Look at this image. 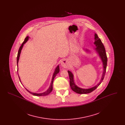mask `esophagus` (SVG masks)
Wrapping results in <instances>:
<instances>
[{
	"mask_svg": "<svg viewBox=\"0 0 125 125\" xmlns=\"http://www.w3.org/2000/svg\"><path fill=\"white\" fill-rule=\"evenodd\" d=\"M61 65L64 68L67 67V66L68 65V63L67 60H62L61 62Z\"/></svg>",
	"mask_w": 125,
	"mask_h": 125,
	"instance_id": "esophagus-1",
	"label": "esophagus"
}]
</instances>
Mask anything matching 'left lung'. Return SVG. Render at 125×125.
Here are the masks:
<instances>
[{
  "label": "left lung",
  "instance_id": "obj_1",
  "mask_svg": "<svg viewBox=\"0 0 125 125\" xmlns=\"http://www.w3.org/2000/svg\"><path fill=\"white\" fill-rule=\"evenodd\" d=\"M95 42H94V44L95 45L96 48L95 49V50L96 52L98 54L99 57L100 58L101 60L103 63V71L102 75L101 77V80L98 83L95 85V86L89 88V89H83L77 86L74 82L73 80V74L70 71H68V73L69 76V79H70V86L71 88V89L74 91L75 92L77 93L78 94H88L89 93H91L94 90H95L101 84L103 80L104 79V77L105 74L106 72V66H107V58L105 52V49L104 47L102 42L101 41L100 39L98 37V36L96 34H95ZM84 50L86 52H90V51L88 50Z\"/></svg>",
  "mask_w": 125,
  "mask_h": 125
}]
</instances>
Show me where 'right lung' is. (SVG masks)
<instances>
[{"mask_svg":"<svg viewBox=\"0 0 125 125\" xmlns=\"http://www.w3.org/2000/svg\"><path fill=\"white\" fill-rule=\"evenodd\" d=\"M29 36H27L25 40H24V42H23V43H22L21 45V47L19 48V51H18V55H17V72H18V62H19V58H20V54L21 53V50L23 48V46L24 45V44L27 42L29 39ZM60 72V68H59V65H57V66L56 67L55 69V71L54 72L53 74V75H52V82H51V83L50 84V86L49 87V88H48V89L45 92L42 93H34V92H30V91H29V90H28L27 89H26V90L30 93V94H32L33 95H36V96H45V95H49L52 90L53 89V88H52V84H53V82L54 79L55 77V76H56V75L57 74V73H59ZM18 76H19V74H18ZM19 79H20V81L21 83V80H20V77L19 76ZM22 84V83H21Z\"/></svg>","mask_w":125,"mask_h":125,"instance_id":"right-lung-1","label":"right lung"}]
</instances>
